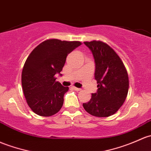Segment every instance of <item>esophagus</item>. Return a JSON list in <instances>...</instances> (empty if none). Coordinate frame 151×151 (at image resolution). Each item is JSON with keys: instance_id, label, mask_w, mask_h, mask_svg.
I'll use <instances>...</instances> for the list:
<instances>
[{"instance_id": "esophagus-1", "label": "esophagus", "mask_w": 151, "mask_h": 151, "mask_svg": "<svg viewBox=\"0 0 151 151\" xmlns=\"http://www.w3.org/2000/svg\"><path fill=\"white\" fill-rule=\"evenodd\" d=\"M73 89L75 90H77V91H80V90H81L80 88H76V87H72Z\"/></svg>"}]
</instances>
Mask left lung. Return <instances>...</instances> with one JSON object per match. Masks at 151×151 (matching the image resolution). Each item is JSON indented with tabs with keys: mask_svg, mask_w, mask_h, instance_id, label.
I'll return each instance as SVG.
<instances>
[{
	"mask_svg": "<svg viewBox=\"0 0 151 151\" xmlns=\"http://www.w3.org/2000/svg\"><path fill=\"white\" fill-rule=\"evenodd\" d=\"M93 53L96 62L95 79L98 91L90 101L83 104L88 113L97 117H108L118 111L129 90L127 71L111 47L101 40L84 42Z\"/></svg>",
	"mask_w": 151,
	"mask_h": 151,
	"instance_id": "obj_1",
	"label": "left lung"
}]
</instances>
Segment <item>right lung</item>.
Listing matches in <instances>:
<instances>
[{
	"label": "right lung",
	"instance_id": "add662e5",
	"mask_svg": "<svg viewBox=\"0 0 151 151\" xmlns=\"http://www.w3.org/2000/svg\"><path fill=\"white\" fill-rule=\"evenodd\" d=\"M81 45L80 41L47 39L30 53L22 70V85L34 113L50 116L61 110L69 88L56 82L55 75L62 70L68 54Z\"/></svg>",
	"mask_w": 151,
	"mask_h": 151
}]
</instances>
